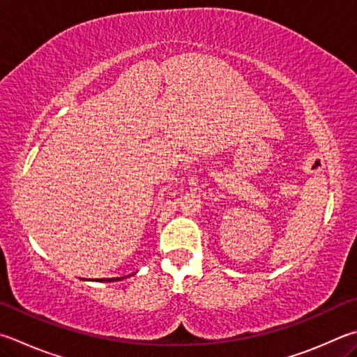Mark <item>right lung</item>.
<instances>
[{"label":"right lung","mask_w":357,"mask_h":357,"mask_svg":"<svg viewBox=\"0 0 357 357\" xmlns=\"http://www.w3.org/2000/svg\"><path fill=\"white\" fill-rule=\"evenodd\" d=\"M120 280H123V278H107V280H101V281H109V282H112V281H120Z\"/></svg>","instance_id":"right-lung-1"}]
</instances>
